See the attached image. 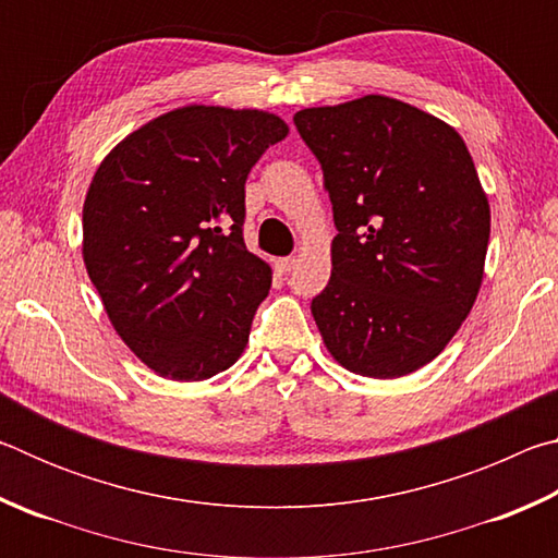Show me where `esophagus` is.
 Returning <instances> with one entry per match:
<instances>
[{
  "label": "esophagus",
  "mask_w": 558,
  "mask_h": 558,
  "mask_svg": "<svg viewBox=\"0 0 558 558\" xmlns=\"http://www.w3.org/2000/svg\"><path fill=\"white\" fill-rule=\"evenodd\" d=\"M292 266H295V258H292V256H288V258H278V260H276V270H278V276H288V272L292 270Z\"/></svg>",
  "instance_id": "esophagus-1"
}]
</instances>
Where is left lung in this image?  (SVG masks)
I'll use <instances>...</instances> for the list:
<instances>
[{
    "instance_id": "obj_1",
    "label": "left lung",
    "mask_w": 558,
    "mask_h": 558,
    "mask_svg": "<svg viewBox=\"0 0 558 558\" xmlns=\"http://www.w3.org/2000/svg\"><path fill=\"white\" fill-rule=\"evenodd\" d=\"M323 165L337 235L313 300L344 369L399 379L433 362L483 286L489 204L465 143L430 112L364 96L295 112Z\"/></svg>"
}]
</instances>
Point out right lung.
<instances>
[{
	"instance_id": "add662e5",
	"label": "right lung",
	"mask_w": 558,
	"mask_h": 558,
	"mask_svg": "<svg viewBox=\"0 0 558 558\" xmlns=\"http://www.w3.org/2000/svg\"><path fill=\"white\" fill-rule=\"evenodd\" d=\"M286 120L184 106L110 149L83 204V263L110 325L165 379L235 364L272 272L245 248V179Z\"/></svg>"
}]
</instances>
